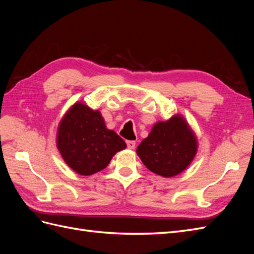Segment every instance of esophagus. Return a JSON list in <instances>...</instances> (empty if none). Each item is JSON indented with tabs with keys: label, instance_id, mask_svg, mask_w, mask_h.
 Segmentation results:
<instances>
[{
	"label": "esophagus",
	"instance_id": "1",
	"mask_svg": "<svg viewBox=\"0 0 254 254\" xmlns=\"http://www.w3.org/2000/svg\"><path fill=\"white\" fill-rule=\"evenodd\" d=\"M126 144H127V147L129 149H134V147H135V142L134 141H127Z\"/></svg>",
	"mask_w": 254,
	"mask_h": 254
}]
</instances>
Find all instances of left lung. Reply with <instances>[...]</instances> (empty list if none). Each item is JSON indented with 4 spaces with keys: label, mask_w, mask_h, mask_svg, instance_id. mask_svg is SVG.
Wrapping results in <instances>:
<instances>
[{
    "label": "left lung",
    "mask_w": 254,
    "mask_h": 254,
    "mask_svg": "<svg viewBox=\"0 0 254 254\" xmlns=\"http://www.w3.org/2000/svg\"><path fill=\"white\" fill-rule=\"evenodd\" d=\"M197 150L193 129L181 114H175L152 126L148 136L137 146L136 153L150 172L171 178L187 170Z\"/></svg>",
    "instance_id": "1"
}]
</instances>
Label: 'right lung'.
<instances>
[{
	"instance_id": "obj_1",
	"label": "right lung",
	"mask_w": 254,
	"mask_h": 254,
	"mask_svg": "<svg viewBox=\"0 0 254 254\" xmlns=\"http://www.w3.org/2000/svg\"><path fill=\"white\" fill-rule=\"evenodd\" d=\"M56 145L67 166L81 176L104 170L115 153L126 148L125 141L106 127L102 113L81 102L61 119Z\"/></svg>"
}]
</instances>
